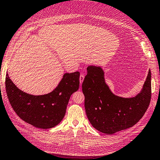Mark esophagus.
Returning <instances> with one entry per match:
<instances>
[{"instance_id":"1","label":"esophagus","mask_w":160,"mask_h":160,"mask_svg":"<svg viewBox=\"0 0 160 160\" xmlns=\"http://www.w3.org/2000/svg\"><path fill=\"white\" fill-rule=\"evenodd\" d=\"M84 78H85L84 75H83V74H81L80 77H79V81H80V83H81V84H82L83 81V80H84Z\"/></svg>"}]
</instances>
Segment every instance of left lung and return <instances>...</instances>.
<instances>
[{"label":"left lung","mask_w":160,"mask_h":160,"mask_svg":"<svg viewBox=\"0 0 160 160\" xmlns=\"http://www.w3.org/2000/svg\"><path fill=\"white\" fill-rule=\"evenodd\" d=\"M82 83L85 108L92 126L102 133L112 134L139 122L149 107L151 97L149 70L141 91L132 98L115 95L105 82L100 67L89 66Z\"/></svg>","instance_id":"1"}]
</instances>
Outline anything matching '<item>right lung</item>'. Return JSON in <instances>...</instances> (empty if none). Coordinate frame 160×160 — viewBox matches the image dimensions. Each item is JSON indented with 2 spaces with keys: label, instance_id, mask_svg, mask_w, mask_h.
<instances>
[{
  "label": "right lung",
  "instance_id": "right-lung-1",
  "mask_svg": "<svg viewBox=\"0 0 160 160\" xmlns=\"http://www.w3.org/2000/svg\"><path fill=\"white\" fill-rule=\"evenodd\" d=\"M79 75L78 71L65 73L52 92L34 96L20 90L7 74L6 92L11 107L22 120L36 128L49 129L64 118L70 98L79 88Z\"/></svg>",
  "mask_w": 160,
  "mask_h": 160
}]
</instances>
